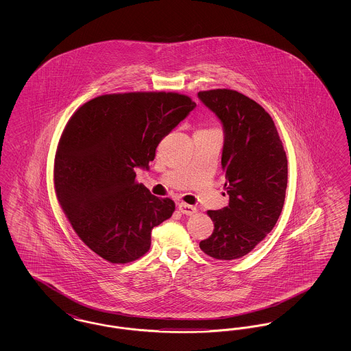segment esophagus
<instances>
[{
    "mask_svg": "<svg viewBox=\"0 0 351 351\" xmlns=\"http://www.w3.org/2000/svg\"><path fill=\"white\" fill-rule=\"evenodd\" d=\"M179 210H180V213H183L185 216H192V215L196 213V208L192 206V205H188L185 202L179 204Z\"/></svg>",
    "mask_w": 351,
    "mask_h": 351,
    "instance_id": "esophagus-1",
    "label": "esophagus"
}]
</instances>
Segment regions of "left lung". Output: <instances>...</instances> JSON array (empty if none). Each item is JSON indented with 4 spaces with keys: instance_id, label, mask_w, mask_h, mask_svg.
<instances>
[{
    "instance_id": "8db88e82",
    "label": "left lung",
    "mask_w": 351,
    "mask_h": 351,
    "mask_svg": "<svg viewBox=\"0 0 351 351\" xmlns=\"http://www.w3.org/2000/svg\"><path fill=\"white\" fill-rule=\"evenodd\" d=\"M223 126L221 165L229 205L208 210L212 235L200 242L206 255L233 261L265 239L283 209L288 162L276 126L267 112L232 89L197 93Z\"/></svg>"
}]
</instances>
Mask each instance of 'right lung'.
I'll return each instance as SVG.
<instances>
[{
  "mask_svg": "<svg viewBox=\"0 0 351 351\" xmlns=\"http://www.w3.org/2000/svg\"><path fill=\"white\" fill-rule=\"evenodd\" d=\"M173 92L104 95L85 102L66 125L53 184L73 230L110 263H129L151 246V232L172 216L175 202L135 182L149 169L159 142L195 109Z\"/></svg>",
  "mask_w": 351,
  "mask_h": 351,
  "instance_id": "obj_1",
  "label": "right lung"
}]
</instances>
